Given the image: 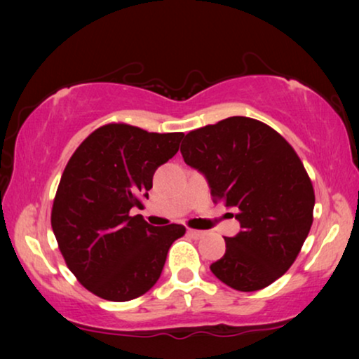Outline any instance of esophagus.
<instances>
[{"label": "esophagus", "instance_id": "34e87169", "mask_svg": "<svg viewBox=\"0 0 359 359\" xmlns=\"http://www.w3.org/2000/svg\"><path fill=\"white\" fill-rule=\"evenodd\" d=\"M188 235H191L193 238H203L204 237V232L203 230H194V229H188Z\"/></svg>", "mask_w": 359, "mask_h": 359}]
</instances>
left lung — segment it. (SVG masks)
Returning <instances> with one entry per match:
<instances>
[{
    "label": "left lung",
    "instance_id": "left-lung-1",
    "mask_svg": "<svg viewBox=\"0 0 359 359\" xmlns=\"http://www.w3.org/2000/svg\"><path fill=\"white\" fill-rule=\"evenodd\" d=\"M181 155L204 173L215 203L238 210L242 230L225 237L210 271L242 292L281 278L313 222L316 194L296 150L264 122L233 116L186 134Z\"/></svg>",
    "mask_w": 359,
    "mask_h": 359
}]
</instances>
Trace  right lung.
Wrapping results in <instances>:
<instances>
[{
    "mask_svg": "<svg viewBox=\"0 0 359 359\" xmlns=\"http://www.w3.org/2000/svg\"><path fill=\"white\" fill-rule=\"evenodd\" d=\"M183 132L111 122L68 160L52 205V230L67 266L95 296L126 302L158 281L180 224L154 227L132 208L149 198L155 170L175 156Z\"/></svg>",
    "mask_w": 359,
    "mask_h": 359,
    "instance_id": "obj_1",
    "label": "right lung"
}]
</instances>
